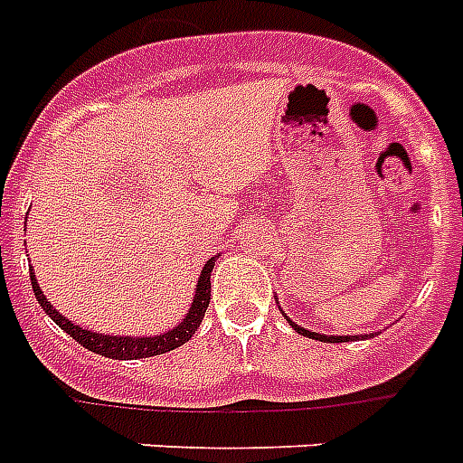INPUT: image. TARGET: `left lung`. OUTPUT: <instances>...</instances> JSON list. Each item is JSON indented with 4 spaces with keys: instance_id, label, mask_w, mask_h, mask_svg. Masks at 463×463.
Here are the masks:
<instances>
[{
    "instance_id": "8db88e82",
    "label": "left lung",
    "mask_w": 463,
    "mask_h": 463,
    "mask_svg": "<svg viewBox=\"0 0 463 463\" xmlns=\"http://www.w3.org/2000/svg\"><path fill=\"white\" fill-rule=\"evenodd\" d=\"M284 317H287V313H282ZM287 320H289V317H287ZM289 325L291 327H294L296 332H298V335H303V336H308V339H317V342H330V344H339V342H349L351 336H332V335H320V332H310V330H306V327H298V325L296 323H291L289 320ZM358 336H368V339H371L373 336V332L371 335H358Z\"/></svg>"
}]
</instances>
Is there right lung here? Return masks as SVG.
I'll return each mask as SVG.
<instances>
[{
    "label": "right lung",
    "mask_w": 463,
    "mask_h": 463,
    "mask_svg": "<svg viewBox=\"0 0 463 463\" xmlns=\"http://www.w3.org/2000/svg\"><path fill=\"white\" fill-rule=\"evenodd\" d=\"M217 258V255H214ZM214 258H210L205 262V268L201 269V277H198V284H195V294L194 303L188 308L186 317L181 320L174 330L162 332V335L155 336H117V335H102V332H92L85 330L80 325L71 323L69 317H64L59 313L50 301L47 296L40 289L38 279H35V272L31 269V284L33 291H35V298L43 306V310L47 316L54 320V323L61 327L69 336H73L80 346H85L92 354H99L105 358H114V361H133V358H150V356H160V354H167V351L176 349L181 344H186L191 336L195 335V330L201 327L203 317H205V310H208L210 303V272L214 268Z\"/></svg>",
    "instance_id": "add662e5"
}]
</instances>
